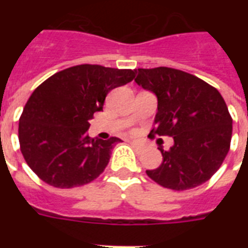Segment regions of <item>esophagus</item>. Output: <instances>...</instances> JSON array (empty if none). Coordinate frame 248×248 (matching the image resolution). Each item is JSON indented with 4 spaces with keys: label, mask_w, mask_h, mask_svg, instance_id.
Returning a JSON list of instances; mask_svg holds the SVG:
<instances>
[{
    "label": "esophagus",
    "mask_w": 248,
    "mask_h": 248,
    "mask_svg": "<svg viewBox=\"0 0 248 248\" xmlns=\"http://www.w3.org/2000/svg\"><path fill=\"white\" fill-rule=\"evenodd\" d=\"M131 147L135 149L136 153H141L143 152V147H141V144L139 141H131Z\"/></svg>",
    "instance_id": "1"
}]
</instances>
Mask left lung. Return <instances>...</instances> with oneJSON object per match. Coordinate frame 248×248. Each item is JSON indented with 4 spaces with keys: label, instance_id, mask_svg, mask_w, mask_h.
<instances>
[{
    "label": "left lung",
    "instance_id": "left-lung-1",
    "mask_svg": "<svg viewBox=\"0 0 248 248\" xmlns=\"http://www.w3.org/2000/svg\"><path fill=\"white\" fill-rule=\"evenodd\" d=\"M135 82L158 99L153 135L172 136L163 161L147 170L157 184L172 190L196 188L223 165L232 140V120L223 96L203 79L173 68H139Z\"/></svg>",
    "mask_w": 248,
    "mask_h": 248
}]
</instances>
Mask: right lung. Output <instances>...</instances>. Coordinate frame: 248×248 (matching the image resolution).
I'll return each mask as SVG.
<instances>
[{"instance_id": "1", "label": "right lung", "mask_w": 248, "mask_h": 248, "mask_svg": "<svg viewBox=\"0 0 248 248\" xmlns=\"http://www.w3.org/2000/svg\"><path fill=\"white\" fill-rule=\"evenodd\" d=\"M134 78L132 69L81 64L52 75L33 91L19 118V143L41 180L75 188L104 171L121 139L90 138L89 121L103 110L109 91Z\"/></svg>"}]
</instances>
